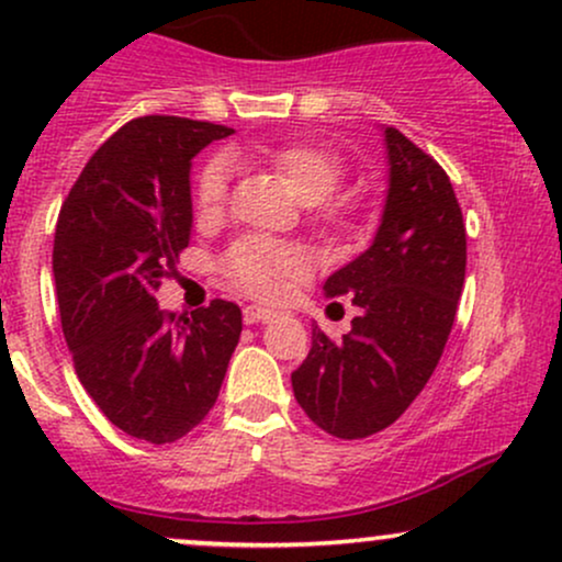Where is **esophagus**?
<instances>
[{"instance_id": "esophagus-1", "label": "esophagus", "mask_w": 562, "mask_h": 562, "mask_svg": "<svg viewBox=\"0 0 562 562\" xmlns=\"http://www.w3.org/2000/svg\"><path fill=\"white\" fill-rule=\"evenodd\" d=\"M272 317H274V312H272V308H267V306H245V312H243L245 325H256V322H269Z\"/></svg>"}]
</instances>
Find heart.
<instances>
[{
  "label": "heart",
  "instance_id": "1",
  "mask_svg": "<svg viewBox=\"0 0 562 562\" xmlns=\"http://www.w3.org/2000/svg\"><path fill=\"white\" fill-rule=\"evenodd\" d=\"M267 160L282 173L290 190L303 203H319V200L330 198L346 177L344 160L327 147L312 145V142L274 147ZM229 173L232 166L224 156L205 160L203 169L198 171L192 200H195V214L200 218H216L224 211ZM344 214L346 205L340 200L322 209V216L327 222H338ZM222 269L232 285L245 290V293L256 295V299H277L290 282L306 272V259H303L301 250L288 248V245H277L272 240H263V237H245L227 250Z\"/></svg>",
  "mask_w": 562,
  "mask_h": 562
}]
</instances>
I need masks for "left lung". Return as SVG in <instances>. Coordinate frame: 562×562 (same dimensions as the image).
Wrapping results in <instances>:
<instances>
[{"label":"left lung","mask_w":562,"mask_h":562,"mask_svg":"<svg viewBox=\"0 0 562 562\" xmlns=\"http://www.w3.org/2000/svg\"><path fill=\"white\" fill-rule=\"evenodd\" d=\"M389 195L375 240L327 277L325 295H351L359 317L312 351L293 380L295 402L322 430L367 438L404 415L434 375L465 285L468 235L447 171L398 128H385Z\"/></svg>","instance_id":"1"}]
</instances>
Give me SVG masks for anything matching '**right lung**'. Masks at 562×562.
<instances>
[{
    "mask_svg": "<svg viewBox=\"0 0 562 562\" xmlns=\"http://www.w3.org/2000/svg\"><path fill=\"white\" fill-rule=\"evenodd\" d=\"M232 128L142 115L89 158L57 216L53 272L76 375L124 434L171 443L216 404L243 330L214 299L164 312L156 290L190 243L192 158Z\"/></svg>",
    "mask_w": 562,
    "mask_h": 562,
    "instance_id": "right-lung-1",
    "label": "right lung"
}]
</instances>
